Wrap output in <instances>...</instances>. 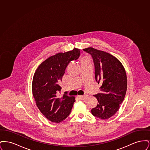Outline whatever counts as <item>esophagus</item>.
Here are the masks:
<instances>
[{
	"instance_id": "1",
	"label": "esophagus",
	"mask_w": 150,
	"mask_h": 150,
	"mask_svg": "<svg viewBox=\"0 0 150 150\" xmlns=\"http://www.w3.org/2000/svg\"><path fill=\"white\" fill-rule=\"evenodd\" d=\"M87 96H87L86 94V95H84V96H78V98L80 100H85L86 98L87 97Z\"/></svg>"
}]
</instances>
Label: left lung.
Listing matches in <instances>:
<instances>
[{
	"label": "left lung",
	"instance_id": "left-lung-1",
	"mask_svg": "<svg viewBox=\"0 0 150 150\" xmlns=\"http://www.w3.org/2000/svg\"><path fill=\"white\" fill-rule=\"evenodd\" d=\"M83 50L93 57L96 80L102 84L101 93L94 95L98 104L91 112L98 118L109 119L119 110L124 99L127 89L125 70L121 62L110 53L91 47Z\"/></svg>",
	"mask_w": 150,
	"mask_h": 150
}]
</instances>
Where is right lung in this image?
<instances>
[{
  "label": "right lung",
  "instance_id": "right-lung-1",
  "mask_svg": "<svg viewBox=\"0 0 150 150\" xmlns=\"http://www.w3.org/2000/svg\"><path fill=\"white\" fill-rule=\"evenodd\" d=\"M80 56V50L74 48L59 52L47 58L34 73L32 92L36 105L44 116L53 122L64 120L71 111L75 97L66 93L61 96L59 83L68 64Z\"/></svg>",
  "mask_w": 150,
  "mask_h": 150
}]
</instances>
